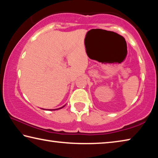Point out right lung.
Segmentation results:
<instances>
[{
    "label": "right lung",
    "instance_id": "obj_1",
    "mask_svg": "<svg viewBox=\"0 0 158 158\" xmlns=\"http://www.w3.org/2000/svg\"><path fill=\"white\" fill-rule=\"evenodd\" d=\"M64 106H62V107H60V108H58V109H49V110H57V109H62L63 107H64Z\"/></svg>",
    "mask_w": 158,
    "mask_h": 158
}]
</instances>
